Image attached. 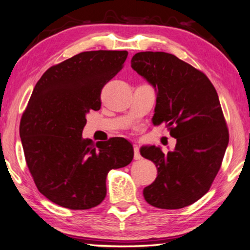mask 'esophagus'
Here are the masks:
<instances>
[{"label":"esophagus","mask_w":250,"mask_h":250,"mask_svg":"<svg viewBox=\"0 0 250 250\" xmlns=\"http://www.w3.org/2000/svg\"><path fill=\"white\" fill-rule=\"evenodd\" d=\"M133 151H135V159H136V161H138V159H141L139 147H138L137 145H133Z\"/></svg>","instance_id":"1"}]
</instances>
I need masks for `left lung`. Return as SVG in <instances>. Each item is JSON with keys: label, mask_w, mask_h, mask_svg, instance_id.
<instances>
[{"label": "left lung", "mask_w": 250, "mask_h": 250, "mask_svg": "<svg viewBox=\"0 0 250 250\" xmlns=\"http://www.w3.org/2000/svg\"><path fill=\"white\" fill-rule=\"evenodd\" d=\"M131 67L156 89L152 124H165L176 139L167 154L156 146L140 148L158 173L144 188L145 200L169 210L191 206L210 189L229 143L218 93L206 74L172 54L141 51Z\"/></svg>", "instance_id": "1"}]
</instances>
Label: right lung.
<instances>
[{
  "label": "right lung",
  "instance_id": "obj_1",
  "mask_svg": "<svg viewBox=\"0 0 250 250\" xmlns=\"http://www.w3.org/2000/svg\"><path fill=\"white\" fill-rule=\"evenodd\" d=\"M128 51H84L51 66L36 84L22 114L20 137L37 188L58 206L86 210L106 195V175L129 165L125 138L84 139L86 114L101 107L104 85L120 72Z\"/></svg>",
  "mask_w": 250,
  "mask_h": 250
}]
</instances>
